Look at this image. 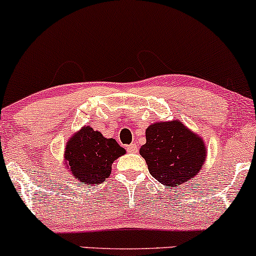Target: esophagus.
Segmentation results:
<instances>
[{
    "label": "esophagus",
    "instance_id": "1",
    "mask_svg": "<svg viewBox=\"0 0 256 256\" xmlns=\"http://www.w3.org/2000/svg\"><path fill=\"white\" fill-rule=\"evenodd\" d=\"M127 151L130 152V154H136L138 151V145L136 144H130V145L127 146Z\"/></svg>",
    "mask_w": 256,
    "mask_h": 256
}]
</instances>
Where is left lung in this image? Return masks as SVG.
<instances>
[{
	"label": "left lung",
	"mask_w": 256,
	"mask_h": 256,
	"mask_svg": "<svg viewBox=\"0 0 256 256\" xmlns=\"http://www.w3.org/2000/svg\"><path fill=\"white\" fill-rule=\"evenodd\" d=\"M148 172L160 184L178 188L202 168L206 146L182 122L154 123L146 129V144L140 148Z\"/></svg>",
	"instance_id": "1"
}]
</instances>
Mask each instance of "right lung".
<instances>
[{
  "instance_id": "obj_1",
  "label": "right lung",
  "mask_w": 256,
  "mask_h": 256,
  "mask_svg": "<svg viewBox=\"0 0 256 256\" xmlns=\"http://www.w3.org/2000/svg\"><path fill=\"white\" fill-rule=\"evenodd\" d=\"M114 139H106L100 132L83 127L68 140L65 160L68 169L82 184H102L111 174L114 160L124 154Z\"/></svg>"
}]
</instances>
